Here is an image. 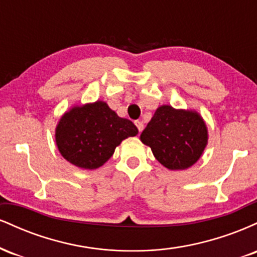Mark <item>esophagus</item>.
Returning a JSON list of instances; mask_svg holds the SVG:
<instances>
[{"mask_svg":"<svg viewBox=\"0 0 257 257\" xmlns=\"http://www.w3.org/2000/svg\"><path fill=\"white\" fill-rule=\"evenodd\" d=\"M135 125L138 126L139 132H143L144 128H145V124H144L143 120H137V122H135Z\"/></svg>","mask_w":257,"mask_h":257,"instance_id":"34e87169","label":"esophagus"}]
</instances>
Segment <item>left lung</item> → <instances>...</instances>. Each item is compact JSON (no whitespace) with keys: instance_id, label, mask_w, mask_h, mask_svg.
Listing matches in <instances>:
<instances>
[{"instance_id":"left-lung-1","label":"left lung","mask_w":257,"mask_h":257,"mask_svg":"<svg viewBox=\"0 0 257 257\" xmlns=\"http://www.w3.org/2000/svg\"><path fill=\"white\" fill-rule=\"evenodd\" d=\"M208 128L196 110L162 105L141 133L156 159L169 170H185L202 157L208 145Z\"/></svg>"}]
</instances>
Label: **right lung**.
<instances>
[{"instance_id": "right-lung-1", "label": "right lung", "mask_w": 257, "mask_h": 257, "mask_svg": "<svg viewBox=\"0 0 257 257\" xmlns=\"http://www.w3.org/2000/svg\"><path fill=\"white\" fill-rule=\"evenodd\" d=\"M139 133L132 120L122 118L102 100L75 105L55 126V143L60 155L81 169L104 166L116 147Z\"/></svg>"}]
</instances>
